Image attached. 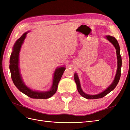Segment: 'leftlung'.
I'll list each match as a JSON object with an SVG mask.
<instances>
[{
  "label": "left lung",
  "mask_w": 130,
  "mask_h": 130,
  "mask_svg": "<svg viewBox=\"0 0 130 130\" xmlns=\"http://www.w3.org/2000/svg\"><path fill=\"white\" fill-rule=\"evenodd\" d=\"M106 38L108 39V40H109V41H110L111 43L114 45V46L115 47L116 49L117 58V70L116 76H115V79L113 81V83L111 84V85L108 87V88H107L106 90H105V91H104L103 92H102L101 93H99V94H98V95H90L86 94V93L83 92L82 89L81 88L79 77L77 76V75L75 73L74 75V79L77 85V91L79 92L80 95H81L83 97L87 99H96L104 98V96L107 95L108 93H110L111 91H112V90L115 88L120 79L121 68V66H122V59H121V55H120V49L119 44L116 39L114 37H111V36H110V35H107L106 36Z\"/></svg>",
  "instance_id": "left-lung-1"
}]
</instances>
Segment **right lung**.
<instances>
[{"label": "right lung", "mask_w": 130, "mask_h": 130, "mask_svg": "<svg viewBox=\"0 0 130 130\" xmlns=\"http://www.w3.org/2000/svg\"><path fill=\"white\" fill-rule=\"evenodd\" d=\"M28 32H25L21 37L15 43L13 50L10 55L9 68L11 73V79L13 83L17 88L22 92L29 97L32 99H46L50 98L56 92L59 81L61 79L62 75L65 70L64 67H61L57 69L54 75V80L53 86L51 90L47 92H38L32 91L28 88L23 82V80L20 74L19 69V55L21 46L26 37Z\"/></svg>", "instance_id": "obj_1"}]
</instances>
